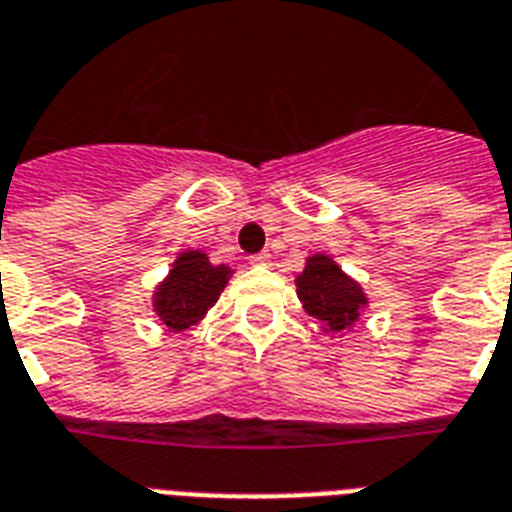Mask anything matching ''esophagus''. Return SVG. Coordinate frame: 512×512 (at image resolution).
Listing matches in <instances>:
<instances>
[{"mask_svg": "<svg viewBox=\"0 0 512 512\" xmlns=\"http://www.w3.org/2000/svg\"><path fill=\"white\" fill-rule=\"evenodd\" d=\"M253 264V267H267L269 264V253L267 251H261V253H253L251 259H248Z\"/></svg>", "mask_w": 512, "mask_h": 512, "instance_id": "1", "label": "esophagus"}]
</instances>
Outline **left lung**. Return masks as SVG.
I'll list each match as a JSON object with an SVG mask.
<instances>
[{
    "mask_svg": "<svg viewBox=\"0 0 512 512\" xmlns=\"http://www.w3.org/2000/svg\"><path fill=\"white\" fill-rule=\"evenodd\" d=\"M296 285L306 312L317 317L330 333H341L343 327H349L367 304L362 288L327 256H312Z\"/></svg>",
    "mask_w": 512,
    "mask_h": 512,
    "instance_id": "1",
    "label": "left lung"
}]
</instances>
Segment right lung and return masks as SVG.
Here are the masks:
<instances>
[{"mask_svg":"<svg viewBox=\"0 0 512 512\" xmlns=\"http://www.w3.org/2000/svg\"><path fill=\"white\" fill-rule=\"evenodd\" d=\"M230 269L214 267L206 253H182L174 261L169 280L155 293V312L171 330H185L214 306L222 288L227 285Z\"/></svg>","mask_w":512,"mask_h":512,"instance_id":"obj_1","label":"right lung"}]
</instances>
